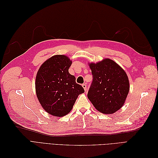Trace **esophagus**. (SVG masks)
I'll list each match as a JSON object with an SVG mask.
<instances>
[{
	"label": "esophagus",
	"instance_id": "esophagus-1",
	"mask_svg": "<svg viewBox=\"0 0 158 158\" xmlns=\"http://www.w3.org/2000/svg\"><path fill=\"white\" fill-rule=\"evenodd\" d=\"M82 85L83 88L84 89V90L85 91V92H86V90H87V85H86V84H83Z\"/></svg>",
	"mask_w": 158,
	"mask_h": 158
}]
</instances>
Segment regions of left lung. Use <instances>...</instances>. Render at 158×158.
Returning a JSON list of instances; mask_svg holds the SVG:
<instances>
[{
  "instance_id": "1",
  "label": "left lung",
  "mask_w": 158,
  "mask_h": 158,
  "mask_svg": "<svg viewBox=\"0 0 158 158\" xmlns=\"http://www.w3.org/2000/svg\"><path fill=\"white\" fill-rule=\"evenodd\" d=\"M89 66L93 80L88 93V99L99 112L115 113L124 105L130 89L126 73L109 59Z\"/></svg>"
}]
</instances>
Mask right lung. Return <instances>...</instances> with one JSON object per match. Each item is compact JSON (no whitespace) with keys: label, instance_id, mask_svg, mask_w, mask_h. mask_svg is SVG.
<instances>
[{"label":"right lung","instance_id":"right-lung-1","mask_svg":"<svg viewBox=\"0 0 158 158\" xmlns=\"http://www.w3.org/2000/svg\"><path fill=\"white\" fill-rule=\"evenodd\" d=\"M72 61L62 55L52 56L44 63L35 78L38 100L45 111L52 116L66 115L78 95L84 92L82 85L69 73Z\"/></svg>","mask_w":158,"mask_h":158}]
</instances>
